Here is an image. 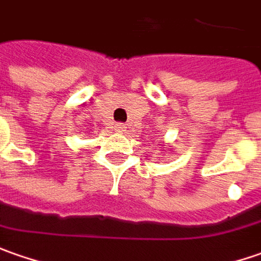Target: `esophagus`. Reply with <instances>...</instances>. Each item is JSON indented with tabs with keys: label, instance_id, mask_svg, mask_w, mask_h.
<instances>
[{
	"label": "esophagus",
	"instance_id": "obj_1",
	"mask_svg": "<svg viewBox=\"0 0 261 261\" xmlns=\"http://www.w3.org/2000/svg\"><path fill=\"white\" fill-rule=\"evenodd\" d=\"M125 128H127V127H125V124H122V122H118V124L115 125V130L118 131V133H124Z\"/></svg>",
	"mask_w": 261,
	"mask_h": 261
}]
</instances>
